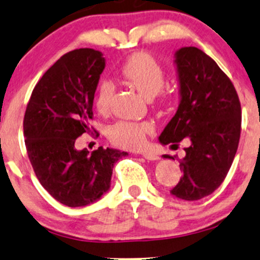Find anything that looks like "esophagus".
<instances>
[{
	"mask_svg": "<svg viewBox=\"0 0 260 260\" xmlns=\"http://www.w3.org/2000/svg\"><path fill=\"white\" fill-rule=\"evenodd\" d=\"M142 155H143V157H145L147 160H157V159H159V157H158L157 154L151 153V152H143Z\"/></svg>",
	"mask_w": 260,
	"mask_h": 260,
	"instance_id": "obj_1",
	"label": "esophagus"
}]
</instances>
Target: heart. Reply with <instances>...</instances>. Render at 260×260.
I'll list each match as a JSON object with an SVG mask.
<instances>
[{
  "label": "heart",
  "instance_id": "1",
  "mask_svg": "<svg viewBox=\"0 0 260 260\" xmlns=\"http://www.w3.org/2000/svg\"><path fill=\"white\" fill-rule=\"evenodd\" d=\"M119 76L147 99L157 96L161 103L172 99V92L161 88L166 82V70L157 58L147 52L134 53L127 58L119 69ZM114 92L115 86L112 80L103 79L100 82L94 99V105L100 112L108 111ZM152 130L153 126L148 121L120 120L108 127L107 137L117 147L136 149L145 145Z\"/></svg>",
  "mask_w": 260,
  "mask_h": 260
}]
</instances>
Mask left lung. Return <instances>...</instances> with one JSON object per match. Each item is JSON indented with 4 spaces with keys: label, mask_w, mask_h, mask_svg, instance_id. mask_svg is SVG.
I'll list each match as a JSON object with an SVG mask.
<instances>
[{
    "label": "left lung",
    "mask_w": 260,
    "mask_h": 260,
    "mask_svg": "<svg viewBox=\"0 0 260 260\" xmlns=\"http://www.w3.org/2000/svg\"><path fill=\"white\" fill-rule=\"evenodd\" d=\"M175 62L181 102L159 141L188 142L185 158L179 159L182 178L170 192L198 201L212 194L230 170L240 142L241 103L229 76L203 51L182 47Z\"/></svg>",
    "instance_id": "left-lung-1"
}]
</instances>
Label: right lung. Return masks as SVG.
I'll use <instances>...</instances> for the list:
<instances>
[{
    "mask_svg": "<svg viewBox=\"0 0 260 260\" xmlns=\"http://www.w3.org/2000/svg\"><path fill=\"white\" fill-rule=\"evenodd\" d=\"M105 66L99 51H70L42 75L26 105L27 157L40 184L64 206L99 200L108 191L114 163L127 154L102 146L91 154L75 148L76 139L91 131L94 91Z\"/></svg>",
    "mask_w": 260,
    "mask_h": 260,
    "instance_id": "1",
    "label": "right lung"
}]
</instances>
